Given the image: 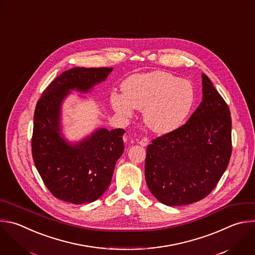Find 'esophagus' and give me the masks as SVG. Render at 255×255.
Here are the masks:
<instances>
[{"instance_id": "obj_1", "label": "esophagus", "mask_w": 255, "mask_h": 255, "mask_svg": "<svg viewBox=\"0 0 255 255\" xmlns=\"http://www.w3.org/2000/svg\"><path fill=\"white\" fill-rule=\"evenodd\" d=\"M139 144H140L141 146H147V145L149 144V139H148L147 137H144V138H142V139L139 141Z\"/></svg>"}]
</instances>
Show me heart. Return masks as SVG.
I'll list each match as a JSON object with an SVG mask.
<instances>
[{
    "label": "heart",
    "instance_id": "b5f03b06",
    "mask_svg": "<svg viewBox=\"0 0 255 255\" xmlns=\"http://www.w3.org/2000/svg\"><path fill=\"white\" fill-rule=\"evenodd\" d=\"M121 89L123 95L112 97L116 112L130 117L133 108L144 110L146 124L162 134L172 132L184 123L195 100L188 81L161 71L133 75L123 82Z\"/></svg>",
    "mask_w": 255,
    "mask_h": 255
}]
</instances>
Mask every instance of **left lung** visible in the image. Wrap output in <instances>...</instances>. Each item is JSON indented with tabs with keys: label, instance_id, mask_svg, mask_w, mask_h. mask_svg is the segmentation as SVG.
Instances as JSON below:
<instances>
[{
	"label": "left lung",
	"instance_id": "1",
	"mask_svg": "<svg viewBox=\"0 0 255 255\" xmlns=\"http://www.w3.org/2000/svg\"><path fill=\"white\" fill-rule=\"evenodd\" d=\"M202 102L178 129L147 147L145 178L163 204L180 206L205 198L216 187L231 152V117L224 99L202 74Z\"/></svg>",
	"mask_w": 255,
	"mask_h": 255
}]
</instances>
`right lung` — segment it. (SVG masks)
Returning a JSON list of instances; mask_svg holds the SVG:
<instances>
[{
	"label": "right lung",
	"mask_w": 255,
	"mask_h": 255,
	"mask_svg": "<svg viewBox=\"0 0 255 255\" xmlns=\"http://www.w3.org/2000/svg\"><path fill=\"white\" fill-rule=\"evenodd\" d=\"M112 70L81 67L65 71L37 102L32 135L34 163L49 191L63 201L83 204L97 200L110 185L123 153V129H99L74 146L60 132V108L69 91L87 92Z\"/></svg>",
	"instance_id": "add662e5"
}]
</instances>
